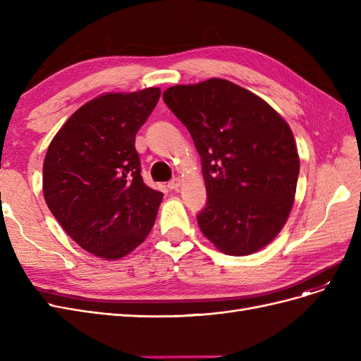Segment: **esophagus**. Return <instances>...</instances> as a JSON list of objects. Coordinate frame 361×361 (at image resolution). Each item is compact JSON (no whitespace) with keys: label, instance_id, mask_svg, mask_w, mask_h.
Masks as SVG:
<instances>
[{"label":"esophagus","instance_id":"esophagus-1","mask_svg":"<svg viewBox=\"0 0 361 361\" xmlns=\"http://www.w3.org/2000/svg\"><path fill=\"white\" fill-rule=\"evenodd\" d=\"M167 187H169L170 190H179V187H180V179H179V178L171 179V180L167 183Z\"/></svg>","mask_w":361,"mask_h":361}]
</instances>
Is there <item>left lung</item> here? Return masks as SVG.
<instances>
[{
  "label": "left lung",
  "instance_id": "1",
  "mask_svg": "<svg viewBox=\"0 0 361 361\" xmlns=\"http://www.w3.org/2000/svg\"><path fill=\"white\" fill-rule=\"evenodd\" d=\"M162 97L202 159L203 235L231 256L268 245L288 220L300 173L285 118L255 93L220 78L173 85Z\"/></svg>",
  "mask_w": 361,
  "mask_h": 361
}]
</instances>
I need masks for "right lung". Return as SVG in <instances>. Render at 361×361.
I'll use <instances>...</instances> for the list:
<instances>
[{
	"instance_id": "add662e5",
	"label": "right lung",
	"mask_w": 361,
	"mask_h": 361,
	"mask_svg": "<svg viewBox=\"0 0 361 361\" xmlns=\"http://www.w3.org/2000/svg\"><path fill=\"white\" fill-rule=\"evenodd\" d=\"M161 90L106 93L76 110L52 138L43 162V195L73 241L116 260L145 241L162 192L141 178L135 135Z\"/></svg>"
}]
</instances>
